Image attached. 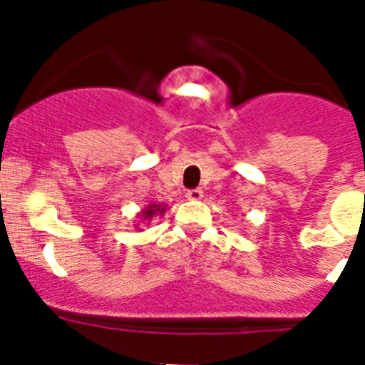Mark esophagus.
I'll return each instance as SVG.
<instances>
[{
	"mask_svg": "<svg viewBox=\"0 0 365 365\" xmlns=\"http://www.w3.org/2000/svg\"><path fill=\"white\" fill-rule=\"evenodd\" d=\"M187 200H190V201H200L201 197H203V190L201 189H190V190H187Z\"/></svg>",
	"mask_w": 365,
	"mask_h": 365,
	"instance_id": "esophagus-1",
	"label": "esophagus"
}]
</instances>
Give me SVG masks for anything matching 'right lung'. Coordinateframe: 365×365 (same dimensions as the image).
<instances>
[{"label":"right lung","mask_w":365,"mask_h":365,"mask_svg":"<svg viewBox=\"0 0 365 365\" xmlns=\"http://www.w3.org/2000/svg\"><path fill=\"white\" fill-rule=\"evenodd\" d=\"M165 212V206L164 205H155V203H152V205H148L146 206L145 210H143L141 213H139V217H141L143 220H146V222H150V220L153 219V217L155 215H162V213Z\"/></svg>","instance_id":"right-lung-1"}]
</instances>
